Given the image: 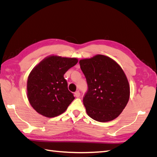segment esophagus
<instances>
[{"mask_svg": "<svg viewBox=\"0 0 157 157\" xmlns=\"http://www.w3.org/2000/svg\"><path fill=\"white\" fill-rule=\"evenodd\" d=\"M80 95V94L79 91H76V92H75V97H77V98H79Z\"/></svg>", "mask_w": 157, "mask_h": 157, "instance_id": "1", "label": "esophagus"}]
</instances>
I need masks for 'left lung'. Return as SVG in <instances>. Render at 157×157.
Segmentation results:
<instances>
[{
	"mask_svg": "<svg viewBox=\"0 0 157 157\" xmlns=\"http://www.w3.org/2000/svg\"><path fill=\"white\" fill-rule=\"evenodd\" d=\"M79 63L88 84L83 97L88 115L102 122L115 119L130 98V86L124 71L115 61L103 55L81 59Z\"/></svg>",
	"mask_w": 157,
	"mask_h": 157,
	"instance_id": "obj_1",
	"label": "left lung"
}]
</instances>
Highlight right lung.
<instances>
[{
	"instance_id": "obj_1",
	"label": "right lung",
	"mask_w": 157,
	"mask_h": 157,
	"mask_svg": "<svg viewBox=\"0 0 157 157\" xmlns=\"http://www.w3.org/2000/svg\"><path fill=\"white\" fill-rule=\"evenodd\" d=\"M77 62L76 58L52 56L32 70L27 80V96L37 113L52 118L66 111L75 97L64 75Z\"/></svg>"
}]
</instances>
